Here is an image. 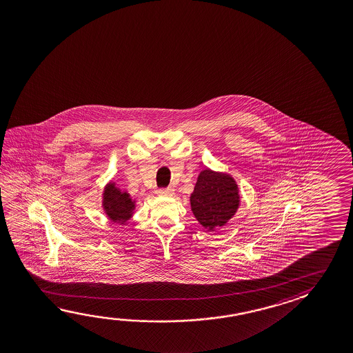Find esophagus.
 Returning a JSON list of instances; mask_svg holds the SVG:
<instances>
[{"instance_id":"obj_1","label":"esophagus","mask_w":353,"mask_h":353,"mask_svg":"<svg viewBox=\"0 0 353 353\" xmlns=\"http://www.w3.org/2000/svg\"><path fill=\"white\" fill-rule=\"evenodd\" d=\"M157 193H159V196H172L174 194V191L172 188H161Z\"/></svg>"}]
</instances>
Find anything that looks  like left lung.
I'll return each mask as SVG.
<instances>
[{
  "label": "left lung",
  "mask_w": 353,
  "mask_h": 353,
  "mask_svg": "<svg viewBox=\"0 0 353 353\" xmlns=\"http://www.w3.org/2000/svg\"><path fill=\"white\" fill-rule=\"evenodd\" d=\"M239 205L240 194L235 179L230 174L203 170L191 194V209L198 223L214 232L232 219Z\"/></svg>",
  "instance_id": "obj_1"
}]
</instances>
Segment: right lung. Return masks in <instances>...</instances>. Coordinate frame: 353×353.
I'll return each mask as SVG.
<instances>
[{
    "label": "right lung",
    "instance_id": "right-lung-1",
    "mask_svg": "<svg viewBox=\"0 0 353 353\" xmlns=\"http://www.w3.org/2000/svg\"><path fill=\"white\" fill-rule=\"evenodd\" d=\"M102 205L104 213L112 221L125 224L133 215L135 201L130 198L129 193L117 188L114 182H110L104 188Z\"/></svg>",
    "mask_w": 353,
    "mask_h": 353
}]
</instances>
